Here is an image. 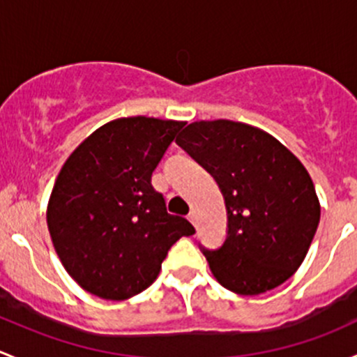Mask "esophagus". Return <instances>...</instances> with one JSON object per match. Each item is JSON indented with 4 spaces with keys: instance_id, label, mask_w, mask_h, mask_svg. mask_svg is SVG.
I'll return each instance as SVG.
<instances>
[{
    "instance_id": "obj_1",
    "label": "esophagus",
    "mask_w": 357,
    "mask_h": 357,
    "mask_svg": "<svg viewBox=\"0 0 357 357\" xmlns=\"http://www.w3.org/2000/svg\"><path fill=\"white\" fill-rule=\"evenodd\" d=\"M188 221L192 222V225H195V222H197V215H195V212H190V214H188Z\"/></svg>"
}]
</instances>
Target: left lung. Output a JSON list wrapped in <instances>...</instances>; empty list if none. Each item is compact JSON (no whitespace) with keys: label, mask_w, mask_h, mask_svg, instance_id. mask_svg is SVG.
I'll return each mask as SVG.
<instances>
[{"label":"left lung","mask_w":357,"mask_h":357,"mask_svg":"<svg viewBox=\"0 0 357 357\" xmlns=\"http://www.w3.org/2000/svg\"><path fill=\"white\" fill-rule=\"evenodd\" d=\"M176 143L225 197L228 235L218 250L204 248L214 278L240 295L285 283L305 259L321 214L307 169L269 132L228 119L192 122Z\"/></svg>","instance_id":"1"}]
</instances>
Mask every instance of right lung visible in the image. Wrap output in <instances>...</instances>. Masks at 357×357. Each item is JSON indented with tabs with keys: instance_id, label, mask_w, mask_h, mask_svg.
Wrapping results in <instances>:
<instances>
[{
	"instance_id": "add662e5",
	"label": "right lung",
	"mask_w": 357,
	"mask_h": 357,
	"mask_svg": "<svg viewBox=\"0 0 357 357\" xmlns=\"http://www.w3.org/2000/svg\"><path fill=\"white\" fill-rule=\"evenodd\" d=\"M185 126L122 117L88 136L60 169L46 211L63 268L89 294L126 301L149 289L167 250L195 228L169 214L152 172Z\"/></svg>"
}]
</instances>
